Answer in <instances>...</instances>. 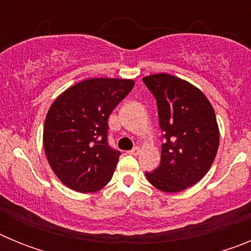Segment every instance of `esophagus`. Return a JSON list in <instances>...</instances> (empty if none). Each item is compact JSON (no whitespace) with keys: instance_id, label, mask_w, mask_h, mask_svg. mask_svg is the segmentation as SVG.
Here are the masks:
<instances>
[{"instance_id":"1","label":"esophagus","mask_w":251,"mask_h":251,"mask_svg":"<svg viewBox=\"0 0 251 251\" xmlns=\"http://www.w3.org/2000/svg\"><path fill=\"white\" fill-rule=\"evenodd\" d=\"M128 153H129V154H133V156H138L139 153H141V148H139V147H134V148H133V150H130Z\"/></svg>"}]
</instances>
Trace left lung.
I'll list each match as a JSON object with an SVG mask.
<instances>
[{"label": "left lung", "instance_id": "obj_1", "mask_svg": "<svg viewBox=\"0 0 251 251\" xmlns=\"http://www.w3.org/2000/svg\"><path fill=\"white\" fill-rule=\"evenodd\" d=\"M143 83L157 100L159 127L165 132L161 165L146 177L168 194L194 186L216 157L220 130L211 103L199 88L166 73L148 75Z\"/></svg>", "mask_w": 251, "mask_h": 251}]
</instances>
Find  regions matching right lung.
Here are the masks:
<instances>
[{
    "instance_id": "1",
    "label": "right lung",
    "mask_w": 251,
    "mask_h": 251,
    "mask_svg": "<svg viewBox=\"0 0 251 251\" xmlns=\"http://www.w3.org/2000/svg\"><path fill=\"white\" fill-rule=\"evenodd\" d=\"M133 79L92 77L52 101L44 124V150L57 178L89 194L108 185L121 152L108 146V118L133 89Z\"/></svg>"
}]
</instances>
